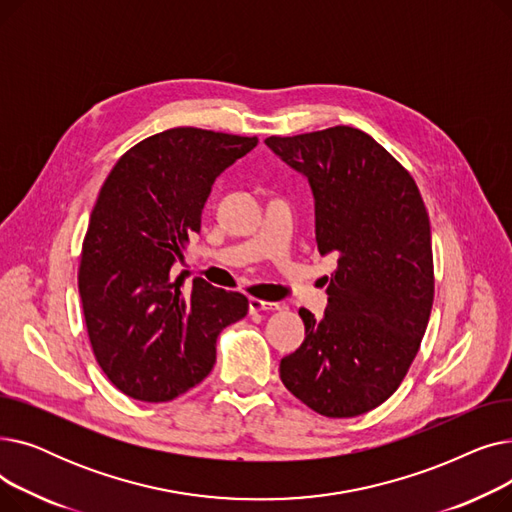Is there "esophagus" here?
Here are the masks:
<instances>
[{
	"label": "esophagus",
	"mask_w": 512,
	"mask_h": 512,
	"mask_svg": "<svg viewBox=\"0 0 512 512\" xmlns=\"http://www.w3.org/2000/svg\"><path fill=\"white\" fill-rule=\"evenodd\" d=\"M280 303H270V301H261V299H249V311L251 313H263V311H280Z\"/></svg>",
	"instance_id": "esophagus-1"
}]
</instances>
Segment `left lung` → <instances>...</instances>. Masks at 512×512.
I'll return each mask as SVG.
<instances>
[{
	"label": "left lung",
	"mask_w": 512,
	"mask_h": 512,
	"mask_svg": "<svg viewBox=\"0 0 512 512\" xmlns=\"http://www.w3.org/2000/svg\"><path fill=\"white\" fill-rule=\"evenodd\" d=\"M265 145L307 178L317 249L338 257L326 313L299 311L305 340L280 361V378L319 415H363L396 392L432 313L423 199L411 174L359 128L270 137Z\"/></svg>",
	"instance_id": "obj_1"
}]
</instances>
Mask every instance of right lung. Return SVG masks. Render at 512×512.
I'll return each mask as SVG.
<instances>
[{
  "label": "right lung",
  "mask_w": 512,
  "mask_h": 512,
  "mask_svg": "<svg viewBox=\"0 0 512 512\" xmlns=\"http://www.w3.org/2000/svg\"><path fill=\"white\" fill-rule=\"evenodd\" d=\"M257 143L170 128L126 151L101 186L78 290L97 363L134 400L166 402L203 382L220 332L249 311L245 294L184 284L174 263L201 230L215 178Z\"/></svg>",
  "instance_id": "right-lung-1"
}]
</instances>
